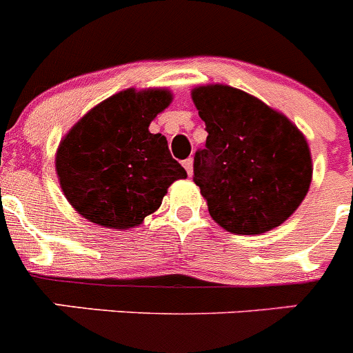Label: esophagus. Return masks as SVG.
<instances>
[{
	"label": "esophagus",
	"instance_id": "esophagus-1",
	"mask_svg": "<svg viewBox=\"0 0 353 353\" xmlns=\"http://www.w3.org/2000/svg\"><path fill=\"white\" fill-rule=\"evenodd\" d=\"M182 164H183V168H185L187 174H189V176H191V174H192V159H191V157L185 159V161H183Z\"/></svg>",
	"mask_w": 353,
	"mask_h": 353
}]
</instances>
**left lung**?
<instances>
[{"mask_svg":"<svg viewBox=\"0 0 353 353\" xmlns=\"http://www.w3.org/2000/svg\"><path fill=\"white\" fill-rule=\"evenodd\" d=\"M207 143L194 180L212 219L236 235L285 223L310 191L311 154L301 130L242 90L210 84L192 92Z\"/></svg>","mask_w":353,"mask_h":353,"instance_id":"8db88e82","label":"left lung"}]
</instances>
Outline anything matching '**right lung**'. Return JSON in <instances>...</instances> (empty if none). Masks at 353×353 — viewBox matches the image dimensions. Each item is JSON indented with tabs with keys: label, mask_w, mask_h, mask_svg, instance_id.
I'll use <instances>...</instances> for the list:
<instances>
[{
	"label": "right lung",
	"mask_w": 353,
	"mask_h": 353,
	"mask_svg": "<svg viewBox=\"0 0 353 353\" xmlns=\"http://www.w3.org/2000/svg\"><path fill=\"white\" fill-rule=\"evenodd\" d=\"M171 102L166 90H125L77 121L56 154V171L70 205L92 223L114 230L141 224L168 187L187 173L150 121Z\"/></svg>",
	"instance_id": "right-lung-1"
}]
</instances>
